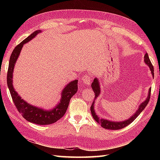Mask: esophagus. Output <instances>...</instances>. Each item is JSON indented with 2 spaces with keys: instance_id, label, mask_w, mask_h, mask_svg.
Returning a JSON list of instances; mask_svg holds the SVG:
<instances>
[{
  "instance_id": "34e87169",
  "label": "esophagus",
  "mask_w": 160,
  "mask_h": 160,
  "mask_svg": "<svg viewBox=\"0 0 160 160\" xmlns=\"http://www.w3.org/2000/svg\"><path fill=\"white\" fill-rule=\"evenodd\" d=\"M82 82L87 86L90 85V84L91 82V77L89 76V75H85V76H84L82 78Z\"/></svg>"
}]
</instances>
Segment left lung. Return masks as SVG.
Here are the masks:
<instances>
[{"label": "left lung", "mask_w": 160, "mask_h": 160, "mask_svg": "<svg viewBox=\"0 0 160 160\" xmlns=\"http://www.w3.org/2000/svg\"><path fill=\"white\" fill-rule=\"evenodd\" d=\"M144 62L146 64H147V65H148L149 68H150V69L151 71V73L152 75V77L154 78V68H153V66H152L150 59H149V57H148V55L147 53H146L145 56H144ZM91 87H92V89L95 93V98H96L98 96V95H99L100 93L99 82H98V78H95L94 80L93 81L92 84H91ZM151 91V88L149 89L148 95L147 98L146 99V100L144 102H142L140 105V107H139V108H138V110L136 111V113H135L133 115H132L131 118H130L129 119H128V120H125V121L116 122L104 120V119L99 118L98 117V115L96 114V113H95V111H94L95 102H93L92 105L91 106V114H92V116L94 118V120H96L98 124H100L101 125V127H102L104 128L108 129V130H118V129L123 128L125 127L128 126V124L132 123V122L135 120V119L140 114L141 112L146 107H147V105L148 104L149 100H150Z\"/></svg>", "instance_id": "8db88e82"}]
</instances>
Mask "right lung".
<instances>
[{
  "label": "right lung",
  "mask_w": 160,
  "mask_h": 160,
  "mask_svg": "<svg viewBox=\"0 0 160 160\" xmlns=\"http://www.w3.org/2000/svg\"><path fill=\"white\" fill-rule=\"evenodd\" d=\"M40 32H41L40 30H37V31L33 32L31 35L24 40L19 45H17L13 50L9 58L7 82H8V86L13 103H14L17 110L19 111L20 113H21L22 116L25 120L32 122L33 124L47 125L53 124L54 122H57L61 118H62L64 113H66L71 98L78 91V80L72 81V82L68 84L65 88H64L62 92V98L60 99V102L56 105L55 108L50 111H45L42 108L32 106V105L26 102L24 100L21 99L19 95L16 93L12 85L13 71L15 63L18 59L24 44L28 42L29 40L34 38Z\"/></svg>",
  "instance_id": "right-lung-1"
}]
</instances>
